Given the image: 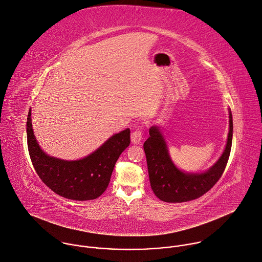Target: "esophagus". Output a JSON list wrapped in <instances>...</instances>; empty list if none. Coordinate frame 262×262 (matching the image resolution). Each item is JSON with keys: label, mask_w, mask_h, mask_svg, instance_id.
I'll list each match as a JSON object with an SVG mask.
<instances>
[{"label": "esophagus", "mask_w": 262, "mask_h": 262, "mask_svg": "<svg viewBox=\"0 0 262 262\" xmlns=\"http://www.w3.org/2000/svg\"><path fill=\"white\" fill-rule=\"evenodd\" d=\"M142 140V131L140 129L134 131L131 134V141L133 144H138Z\"/></svg>", "instance_id": "1"}]
</instances>
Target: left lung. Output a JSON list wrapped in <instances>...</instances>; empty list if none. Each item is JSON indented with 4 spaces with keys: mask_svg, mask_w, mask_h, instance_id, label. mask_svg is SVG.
Segmentation results:
<instances>
[{
    "mask_svg": "<svg viewBox=\"0 0 262 262\" xmlns=\"http://www.w3.org/2000/svg\"><path fill=\"white\" fill-rule=\"evenodd\" d=\"M228 115L229 130L226 145L216 163L204 172L180 170L170 157L161 127L151 126L149 128V137L144 142L143 149L151 189L161 201L182 203L198 199L219 180L226 167L232 142V116L229 108Z\"/></svg>",
    "mask_w": 262,
    "mask_h": 262,
    "instance_id": "left-lung-1",
    "label": "left lung"
}]
</instances>
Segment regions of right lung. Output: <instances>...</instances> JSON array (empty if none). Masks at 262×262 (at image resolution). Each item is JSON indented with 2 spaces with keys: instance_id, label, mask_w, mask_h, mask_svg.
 I'll use <instances>...</instances> for the list:
<instances>
[{
  "instance_id": "right-lung-1",
  "label": "right lung",
  "mask_w": 262,
  "mask_h": 262,
  "mask_svg": "<svg viewBox=\"0 0 262 262\" xmlns=\"http://www.w3.org/2000/svg\"><path fill=\"white\" fill-rule=\"evenodd\" d=\"M32 111L27 121L28 147L32 163L42 181L55 193L75 201L100 196L107 188L116 162L130 144V129L111 136L87 157L69 161L46 154L33 130Z\"/></svg>"
}]
</instances>
